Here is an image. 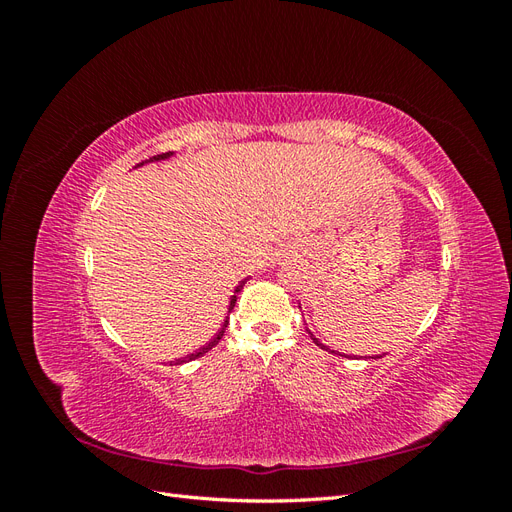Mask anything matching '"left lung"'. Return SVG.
<instances>
[{
  "label": "left lung",
  "mask_w": 512,
  "mask_h": 512,
  "mask_svg": "<svg viewBox=\"0 0 512 512\" xmlns=\"http://www.w3.org/2000/svg\"><path fill=\"white\" fill-rule=\"evenodd\" d=\"M309 337H312V339H314V342H316V346H320V348H327V346H322V344H320V342H318V339H316V337H314V335H312V333H309ZM327 350H329V348H327Z\"/></svg>",
  "instance_id": "obj_1"
}]
</instances>
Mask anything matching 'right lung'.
<instances>
[{
	"instance_id": "obj_1",
	"label": "right lung",
	"mask_w": 512,
	"mask_h": 512,
	"mask_svg": "<svg viewBox=\"0 0 512 512\" xmlns=\"http://www.w3.org/2000/svg\"><path fill=\"white\" fill-rule=\"evenodd\" d=\"M170 156H173V151H166V153H160V156H153V158H149L151 162H156V160H166V158H170ZM243 284H245V280L235 288V292H239L241 288H243ZM235 303H237V294H232V297H230V305H228V314L232 312V307H235ZM226 327H228V316H226V320H224V324H222V329L218 331V335H215L213 339H211V342L207 344V346H203V348H200L198 352H194V354H190V356H185V359H181V361H177V363H185V361H194V359H198V356H203L205 352H209L213 346H218V342H220V339L224 337V331H226Z\"/></svg>"
}]
</instances>
